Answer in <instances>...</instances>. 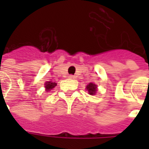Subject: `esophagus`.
Listing matches in <instances>:
<instances>
[{"mask_svg": "<svg viewBox=\"0 0 149 149\" xmlns=\"http://www.w3.org/2000/svg\"><path fill=\"white\" fill-rule=\"evenodd\" d=\"M68 78H70V79H74V78H76V77L73 76V75H69V76H68Z\"/></svg>", "mask_w": 149, "mask_h": 149, "instance_id": "34e87169", "label": "esophagus"}]
</instances>
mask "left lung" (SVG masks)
Segmentation results:
<instances>
[{
  "label": "left lung",
  "instance_id": "1",
  "mask_svg": "<svg viewBox=\"0 0 149 149\" xmlns=\"http://www.w3.org/2000/svg\"><path fill=\"white\" fill-rule=\"evenodd\" d=\"M97 84L90 83V84H88V85H87L86 88H87V90L88 91V93L90 95H94L97 92Z\"/></svg>",
  "mask_w": 149,
  "mask_h": 149
}]
</instances>
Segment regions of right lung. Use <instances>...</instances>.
Masks as SVG:
<instances>
[{
	"label": "right lung",
	"mask_w": 149,
	"mask_h": 149,
	"mask_svg": "<svg viewBox=\"0 0 149 149\" xmlns=\"http://www.w3.org/2000/svg\"><path fill=\"white\" fill-rule=\"evenodd\" d=\"M56 85V83L55 82H52V81H49V82H46L45 83V88L46 91L48 92V91L51 90L52 88L55 87Z\"/></svg>",
	"instance_id": "right-lung-1"
}]
</instances>
